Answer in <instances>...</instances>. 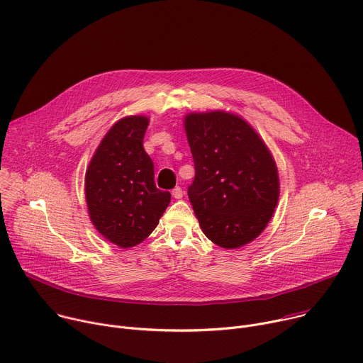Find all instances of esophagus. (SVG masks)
<instances>
[{"instance_id":"34e87169","label":"esophagus","mask_w":363,"mask_h":363,"mask_svg":"<svg viewBox=\"0 0 363 363\" xmlns=\"http://www.w3.org/2000/svg\"><path fill=\"white\" fill-rule=\"evenodd\" d=\"M172 196H174V198H177V199L182 198V196H184V191H182V188H181V186H175V188L172 189Z\"/></svg>"}]
</instances>
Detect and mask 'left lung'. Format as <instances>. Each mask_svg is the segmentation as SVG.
<instances>
[{
	"mask_svg": "<svg viewBox=\"0 0 363 363\" xmlns=\"http://www.w3.org/2000/svg\"><path fill=\"white\" fill-rule=\"evenodd\" d=\"M185 130L195 167L188 196L203 234L223 248L252 241L279 199L267 146L245 121L225 112L188 115Z\"/></svg>",
	"mask_w": 363,
	"mask_h": 363,
	"instance_id": "left-lung-1",
	"label": "left lung"
}]
</instances>
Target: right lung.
<instances>
[{
    "instance_id": "add662e5",
    "label": "right lung",
    "mask_w": 363,
    "mask_h": 363,
    "mask_svg": "<svg viewBox=\"0 0 363 363\" xmlns=\"http://www.w3.org/2000/svg\"><path fill=\"white\" fill-rule=\"evenodd\" d=\"M147 118L128 116L100 142L86 172V201L96 230L129 248L158 225L171 201L155 185V169L143 149Z\"/></svg>"
}]
</instances>
